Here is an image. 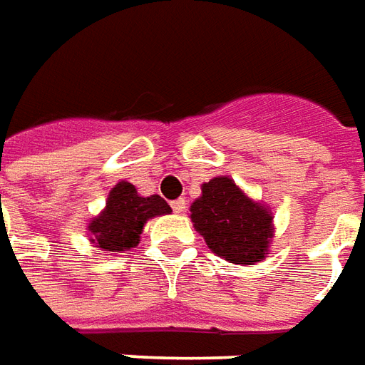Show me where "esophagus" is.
Instances as JSON below:
<instances>
[{
  "instance_id": "1",
  "label": "esophagus",
  "mask_w": 365,
  "mask_h": 365,
  "mask_svg": "<svg viewBox=\"0 0 365 365\" xmlns=\"http://www.w3.org/2000/svg\"><path fill=\"white\" fill-rule=\"evenodd\" d=\"M170 205H172V209H174V213H183V211H185V205H187V201H185L183 197H180V199H175V201H172Z\"/></svg>"
}]
</instances>
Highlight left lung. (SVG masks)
I'll use <instances>...</instances> for the list:
<instances>
[{"label":"left lung","mask_w":365,"mask_h":365,"mask_svg":"<svg viewBox=\"0 0 365 365\" xmlns=\"http://www.w3.org/2000/svg\"><path fill=\"white\" fill-rule=\"evenodd\" d=\"M274 217L268 207L246 195L227 175L201 185L191 203V222L211 252L230 264L252 266L269 252Z\"/></svg>","instance_id":"1"}]
</instances>
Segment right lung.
I'll use <instances>...</instances> for the list:
<instances>
[{
    "instance_id": "right-lung-1",
    "label": "right lung",
    "mask_w": 365,
    "mask_h": 365,
    "mask_svg": "<svg viewBox=\"0 0 365 365\" xmlns=\"http://www.w3.org/2000/svg\"><path fill=\"white\" fill-rule=\"evenodd\" d=\"M170 211V205L160 195L143 197L133 183L119 182L109 191L103 211L88 225L91 245L105 252H127L138 245L148 219Z\"/></svg>"
}]
</instances>
